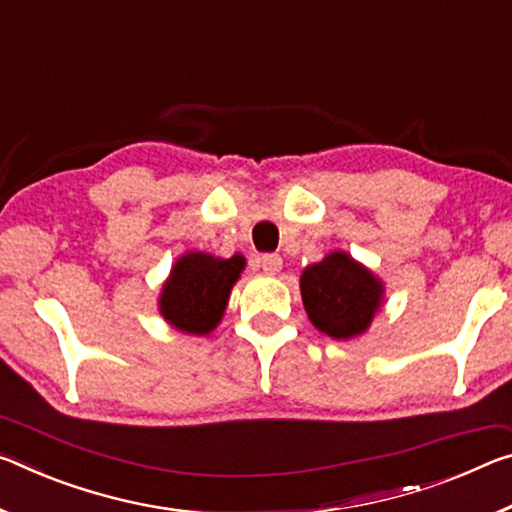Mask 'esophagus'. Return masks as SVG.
<instances>
[{
    "instance_id": "34e87169",
    "label": "esophagus",
    "mask_w": 512,
    "mask_h": 512,
    "mask_svg": "<svg viewBox=\"0 0 512 512\" xmlns=\"http://www.w3.org/2000/svg\"><path fill=\"white\" fill-rule=\"evenodd\" d=\"M259 264H262L264 273L275 275L282 269V257L278 253H266V255L259 257Z\"/></svg>"
}]
</instances>
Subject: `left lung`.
Listing matches in <instances>:
<instances>
[{
	"mask_svg": "<svg viewBox=\"0 0 512 512\" xmlns=\"http://www.w3.org/2000/svg\"><path fill=\"white\" fill-rule=\"evenodd\" d=\"M307 316L316 328L335 339H351L376 314L383 287L346 253H330L323 262L307 266L300 278Z\"/></svg>",
	"mask_w": 512,
	"mask_h": 512,
	"instance_id": "1",
	"label": "left lung"
}]
</instances>
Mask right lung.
I'll list each match as a JSON object with an SVG mask.
<instances>
[{
	"label": "right lung",
	"mask_w": 512,
	"mask_h": 512,
	"mask_svg": "<svg viewBox=\"0 0 512 512\" xmlns=\"http://www.w3.org/2000/svg\"><path fill=\"white\" fill-rule=\"evenodd\" d=\"M243 264L246 259L241 255L218 259L205 253H189L177 259L159 300L164 319L193 335L214 330Z\"/></svg>",
	"instance_id": "obj_1"
}]
</instances>
